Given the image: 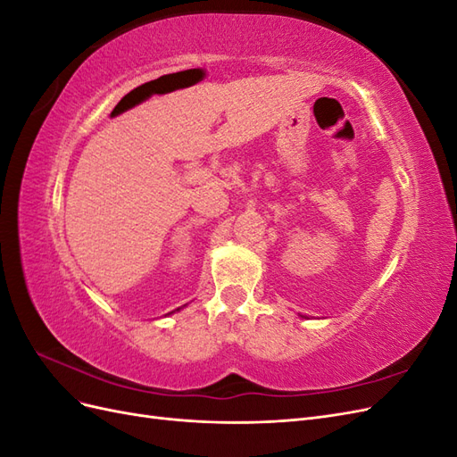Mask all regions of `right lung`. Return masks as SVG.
<instances>
[{
    "mask_svg": "<svg viewBox=\"0 0 457 457\" xmlns=\"http://www.w3.org/2000/svg\"><path fill=\"white\" fill-rule=\"evenodd\" d=\"M175 311H181V309H175ZM175 311H171V312H168V314H173V312H175Z\"/></svg>",
    "mask_w": 457,
    "mask_h": 457,
    "instance_id": "obj_1",
    "label": "right lung"
}]
</instances>
